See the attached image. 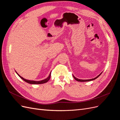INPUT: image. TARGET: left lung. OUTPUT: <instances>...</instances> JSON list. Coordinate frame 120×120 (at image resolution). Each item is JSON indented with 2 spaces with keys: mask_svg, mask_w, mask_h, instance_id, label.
<instances>
[{
  "mask_svg": "<svg viewBox=\"0 0 120 120\" xmlns=\"http://www.w3.org/2000/svg\"><path fill=\"white\" fill-rule=\"evenodd\" d=\"M101 73H102V72H101V73L99 75H98L97 77H96V78H94V79H77V78H76L75 76L74 75H73V77L74 78V79H75L76 81H78V82H89V81H93V80H94V79H96L97 78H98V77H99V76L101 74Z\"/></svg>",
  "mask_w": 120,
  "mask_h": 120,
  "instance_id": "8db88e82",
  "label": "left lung"
}]
</instances>
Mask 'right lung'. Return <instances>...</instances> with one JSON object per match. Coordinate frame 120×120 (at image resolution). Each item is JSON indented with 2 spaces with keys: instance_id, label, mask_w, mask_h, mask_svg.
<instances>
[{
  "instance_id": "right-lung-1",
  "label": "right lung",
  "mask_w": 120,
  "mask_h": 120,
  "mask_svg": "<svg viewBox=\"0 0 120 120\" xmlns=\"http://www.w3.org/2000/svg\"><path fill=\"white\" fill-rule=\"evenodd\" d=\"M16 73L18 75H19V77L21 79H22L24 81H25V82H26L28 83H30V84H42V83H45L46 82H48L49 80V79L50 78V75H51V72H50V73L49 76L46 79H43V80H41V81H30V80H28V79H25L23 78L22 77H21V76L19 74H18V73L16 71Z\"/></svg>"
}]
</instances>
